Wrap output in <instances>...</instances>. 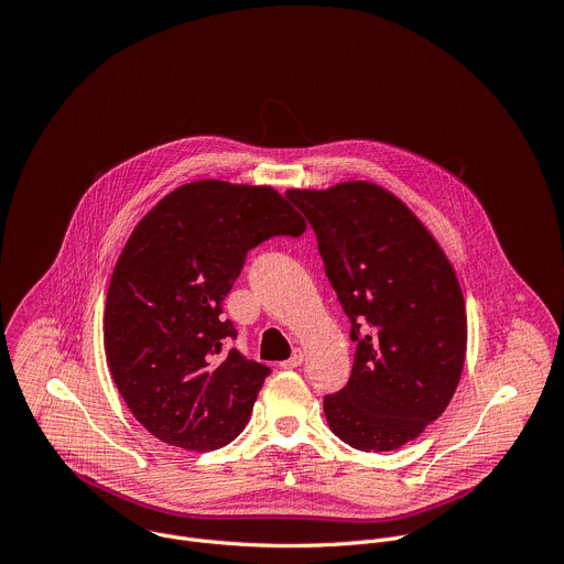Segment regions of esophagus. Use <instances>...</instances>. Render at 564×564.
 <instances>
[{"instance_id": "esophagus-1", "label": "esophagus", "mask_w": 564, "mask_h": 564, "mask_svg": "<svg viewBox=\"0 0 564 564\" xmlns=\"http://www.w3.org/2000/svg\"><path fill=\"white\" fill-rule=\"evenodd\" d=\"M301 362H303V351H301V349H294L292 356L281 362V367H283V369H294V367H299Z\"/></svg>"}]
</instances>
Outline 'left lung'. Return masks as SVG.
I'll use <instances>...</instances> for the list:
<instances>
[{
  "label": "left lung",
  "mask_w": 564,
  "mask_h": 564,
  "mask_svg": "<svg viewBox=\"0 0 564 564\" xmlns=\"http://www.w3.org/2000/svg\"><path fill=\"white\" fill-rule=\"evenodd\" d=\"M310 221L356 340L351 377L323 399L329 430L360 452L414 441L449 405L465 362L467 316L452 263L381 185L288 191Z\"/></svg>",
  "instance_id": "1"
}]
</instances>
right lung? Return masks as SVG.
I'll use <instances>...</instances> for the list:
<instances>
[{
  "label": "right lung",
  "mask_w": 564,
  "mask_h": 564,
  "mask_svg": "<svg viewBox=\"0 0 564 564\" xmlns=\"http://www.w3.org/2000/svg\"><path fill=\"white\" fill-rule=\"evenodd\" d=\"M305 221L268 185L193 181L132 230L110 279L104 347L119 394L159 441L210 452L246 427L270 367L228 349L224 299L246 257Z\"/></svg>",
  "instance_id": "add662e5"
}]
</instances>
